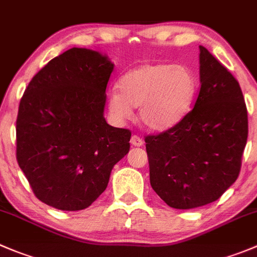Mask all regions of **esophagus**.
<instances>
[{"instance_id":"esophagus-1","label":"esophagus","mask_w":257,"mask_h":257,"mask_svg":"<svg viewBox=\"0 0 257 257\" xmlns=\"http://www.w3.org/2000/svg\"><path fill=\"white\" fill-rule=\"evenodd\" d=\"M131 143L132 146L134 147H141L143 146V139H142L139 136H136V134H134V136H132L131 138Z\"/></svg>"}]
</instances>
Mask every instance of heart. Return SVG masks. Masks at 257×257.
<instances>
[{
    "instance_id": "obj_1",
    "label": "heart",
    "mask_w": 257,
    "mask_h": 257,
    "mask_svg": "<svg viewBox=\"0 0 257 257\" xmlns=\"http://www.w3.org/2000/svg\"><path fill=\"white\" fill-rule=\"evenodd\" d=\"M118 89L109 93L108 105L116 120H126L139 109L147 128L163 131L178 123L191 108L196 79L188 68L172 64H144L126 71Z\"/></svg>"
}]
</instances>
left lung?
Segmentation results:
<instances>
[{
  "instance_id": "left-lung-1",
  "label": "left lung",
  "mask_w": 257,
  "mask_h": 257,
  "mask_svg": "<svg viewBox=\"0 0 257 257\" xmlns=\"http://www.w3.org/2000/svg\"><path fill=\"white\" fill-rule=\"evenodd\" d=\"M200 51L201 88L193 109L167 131L144 138L152 188L177 210L218 200L237 179L247 142L238 81L206 47Z\"/></svg>"
}]
</instances>
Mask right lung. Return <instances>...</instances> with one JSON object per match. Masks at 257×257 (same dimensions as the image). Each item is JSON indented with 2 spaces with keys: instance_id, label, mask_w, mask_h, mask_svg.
<instances>
[{
  "instance_id": "add662e5",
  "label": "right lung",
  "mask_w": 257,
  "mask_h": 257,
  "mask_svg": "<svg viewBox=\"0 0 257 257\" xmlns=\"http://www.w3.org/2000/svg\"><path fill=\"white\" fill-rule=\"evenodd\" d=\"M113 69L106 56L73 47L50 60L20 100L17 163L34 195L51 207H89L129 152L132 132L103 115Z\"/></svg>"
}]
</instances>
